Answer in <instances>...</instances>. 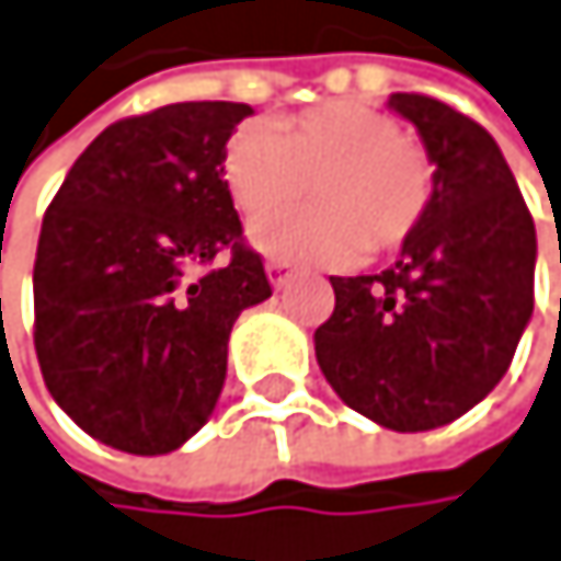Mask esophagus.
Returning <instances> with one entry per match:
<instances>
[{"mask_svg":"<svg viewBox=\"0 0 561 561\" xmlns=\"http://www.w3.org/2000/svg\"><path fill=\"white\" fill-rule=\"evenodd\" d=\"M265 272H268V283L275 286V289H283L289 278H293V265L289 262H283V259H268L265 262Z\"/></svg>","mask_w":561,"mask_h":561,"instance_id":"esophagus-1","label":"esophagus"}]
</instances>
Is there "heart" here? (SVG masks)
<instances>
[{"instance_id":"heart-1","label":"heart","mask_w":561,"mask_h":561,"mask_svg":"<svg viewBox=\"0 0 561 561\" xmlns=\"http://www.w3.org/2000/svg\"><path fill=\"white\" fill-rule=\"evenodd\" d=\"M231 202L252 225V245L283 262H350L366 252H393L421 225L434 171L424 147L403 137L390 114L356 100L319 103L265 124H245L225 147ZM319 206L272 216L305 197Z\"/></svg>"}]
</instances>
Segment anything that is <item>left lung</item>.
I'll use <instances>...</instances> for the list:
<instances>
[{
  "label": "left lung",
  "mask_w": 561,
  "mask_h": 561,
  "mask_svg": "<svg viewBox=\"0 0 561 561\" xmlns=\"http://www.w3.org/2000/svg\"><path fill=\"white\" fill-rule=\"evenodd\" d=\"M434 164L431 205L380 275H333L316 330L322 377L380 427L468 414L508 374L535 306V221L494 137L434 96L390 93Z\"/></svg>",
  "instance_id": "1"
}]
</instances>
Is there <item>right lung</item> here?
<instances>
[{
  "label": "right lung",
  "mask_w": 561,
  "mask_h": 561,
  "mask_svg": "<svg viewBox=\"0 0 561 561\" xmlns=\"http://www.w3.org/2000/svg\"><path fill=\"white\" fill-rule=\"evenodd\" d=\"M249 114L202 100L111 124L43 218L39 370L106 447L154 458L195 437L221 397L234 319L272 296L225 181V144ZM218 251L229 262L195 276Z\"/></svg>",
  "instance_id": "obj_1"
}]
</instances>
